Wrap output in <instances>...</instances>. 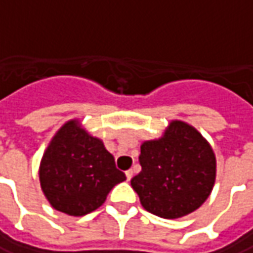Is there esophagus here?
<instances>
[{
	"instance_id": "34e87169",
	"label": "esophagus",
	"mask_w": 253,
	"mask_h": 253,
	"mask_svg": "<svg viewBox=\"0 0 253 253\" xmlns=\"http://www.w3.org/2000/svg\"><path fill=\"white\" fill-rule=\"evenodd\" d=\"M133 174H134V172H133V170H128V171H126L127 181H130V180H131V178H133Z\"/></svg>"
}]
</instances>
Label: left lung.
Listing matches in <instances>:
<instances>
[{"instance_id":"1","label":"left lung","mask_w":253,"mask_h":253,"mask_svg":"<svg viewBox=\"0 0 253 253\" xmlns=\"http://www.w3.org/2000/svg\"><path fill=\"white\" fill-rule=\"evenodd\" d=\"M141 171L131 178L143 208L174 219L198 210L215 184L211 144L191 125L171 120L163 136L141 144Z\"/></svg>"}]
</instances>
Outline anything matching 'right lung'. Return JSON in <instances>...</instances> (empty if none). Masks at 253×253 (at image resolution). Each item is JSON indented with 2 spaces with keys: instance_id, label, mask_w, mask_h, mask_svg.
<instances>
[{
  "instance_id": "1",
  "label": "right lung",
  "mask_w": 253,
  "mask_h": 253,
  "mask_svg": "<svg viewBox=\"0 0 253 253\" xmlns=\"http://www.w3.org/2000/svg\"><path fill=\"white\" fill-rule=\"evenodd\" d=\"M115 157L78 119L55 133L39 164L41 188L52 208L71 216L97 210L116 184L125 181Z\"/></svg>"
}]
</instances>
